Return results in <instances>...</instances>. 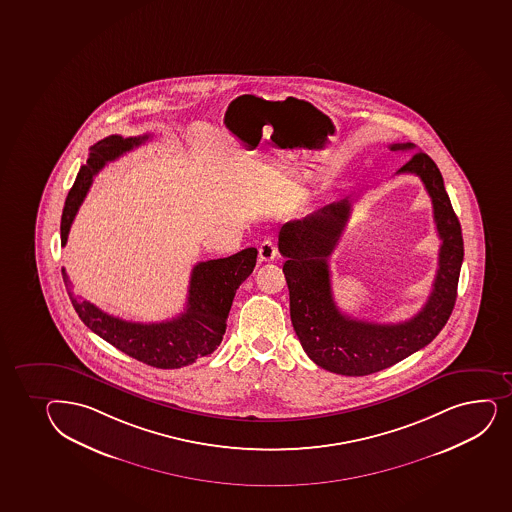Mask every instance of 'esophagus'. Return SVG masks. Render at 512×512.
<instances>
[{
  "mask_svg": "<svg viewBox=\"0 0 512 512\" xmlns=\"http://www.w3.org/2000/svg\"><path fill=\"white\" fill-rule=\"evenodd\" d=\"M275 255H277V247H275L274 242H272V240H269V238H267V240H264V242L260 243V262H270V260L275 259Z\"/></svg>",
  "mask_w": 512,
  "mask_h": 512,
  "instance_id": "1",
  "label": "esophagus"
}]
</instances>
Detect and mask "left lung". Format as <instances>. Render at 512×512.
Wrapping results in <instances>:
<instances>
[{
  "label": "left lung",
  "mask_w": 512,
  "mask_h": 512,
  "mask_svg": "<svg viewBox=\"0 0 512 512\" xmlns=\"http://www.w3.org/2000/svg\"><path fill=\"white\" fill-rule=\"evenodd\" d=\"M392 152L416 154L397 174H414L423 181L433 203L436 231L441 240L433 291L414 318L379 325L341 313L331 291L330 255L352 213L348 198L328 204L303 220L287 221L279 231V252L289 287L291 321L304 352L321 369L333 374H375L401 362L435 340L457 301L463 262L462 226L445 191L433 159L414 143H392Z\"/></svg>",
  "instance_id": "left-lung-1"
}]
</instances>
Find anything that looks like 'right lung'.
Masks as SVG:
<instances>
[{
	"label": "right lung",
	"mask_w": 512,
	"mask_h": 512,
	"mask_svg": "<svg viewBox=\"0 0 512 512\" xmlns=\"http://www.w3.org/2000/svg\"><path fill=\"white\" fill-rule=\"evenodd\" d=\"M150 135L123 138L121 135L99 140L89 149V159L77 172L76 181L67 194L61 220L62 247L67 243L72 221L83 203L93 177L108 162L147 142ZM257 264V248H245L225 259L206 260L194 265L187 291L184 313L160 323H133L116 318L96 308L86 299H77L72 284L62 269L67 294L79 318L89 330L127 353L138 362L157 369H181L208 357L220 347L226 331L233 297Z\"/></svg>",
	"instance_id": "add662e5"
}]
</instances>
